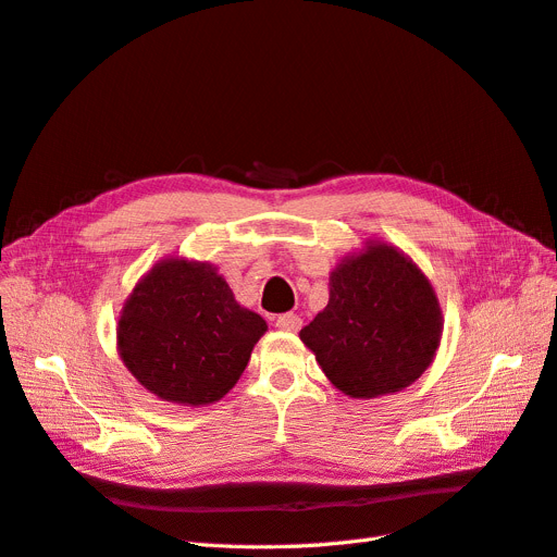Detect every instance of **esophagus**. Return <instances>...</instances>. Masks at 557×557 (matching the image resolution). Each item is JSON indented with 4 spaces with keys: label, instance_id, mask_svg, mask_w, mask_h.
<instances>
[{
    "label": "esophagus",
    "instance_id": "esophagus-1",
    "mask_svg": "<svg viewBox=\"0 0 557 557\" xmlns=\"http://www.w3.org/2000/svg\"><path fill=\"white\" fill-rule=\"evenodd\" d=\"M276 327L283 332H297L301 327V318L297 313H283L276 318Z\"/></svg>",
    "mask_w": 557,
    "mask_h": 557
}]
</instances>
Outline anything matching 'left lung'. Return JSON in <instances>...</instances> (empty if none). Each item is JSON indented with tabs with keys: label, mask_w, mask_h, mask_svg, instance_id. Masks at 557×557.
<instances>
[{
	"label": "left lung",
	"mask_w": 557,
	"mask_h": 557,
	"mask_svg": "<svg viewBox=\"0 0 557 557\" xmlns=\"http://www.w3.org/2000/svg\"><path fill=\"white\" fill-rule=\"evenodd\" d=\"M442 307L418 264L367 242L330 274V301L299 339L325 376L356 399L399 393L423 376L442 339Z\"/></svg>",
	"instance_id": "1"
}]
</instances>
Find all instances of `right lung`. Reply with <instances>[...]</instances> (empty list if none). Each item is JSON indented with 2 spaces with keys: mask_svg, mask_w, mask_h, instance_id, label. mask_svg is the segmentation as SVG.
Wrapping results in <instances>:
<instances>
[{
  "mask_svg": "<svg viewBox=\"0 0 557 557\" xmlns=\"http://www.w3.org/2000/svg\"><path fill=\"white\" fill-rule=\"evenodd\" d=\"M264 332L213 264L166 258L127 297L117 352L148 393L201 407L232 391Z\"/></svg>",
  "mask_w": 557,
  "mask_h": 557,
  "instance_id": "right-lung-1",
  "label": "right lung"
}]
</instances>
